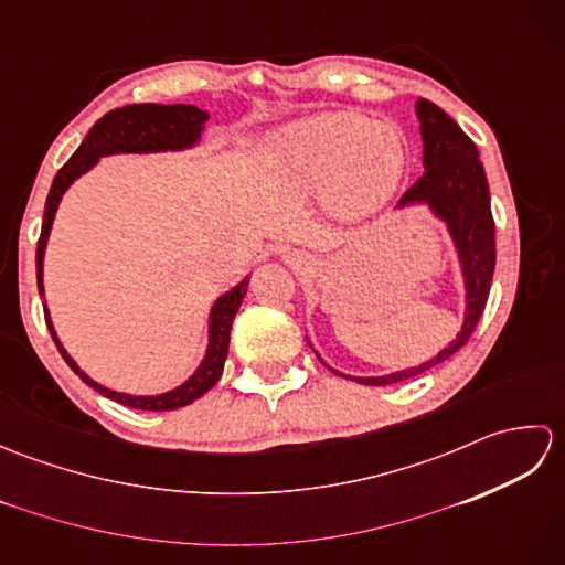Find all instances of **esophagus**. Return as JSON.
<instances>
[{
	"mask_svg": "<svg viewBox=\"0 0 565 565\" xmlns=\"http://www.w3.org/2000/svg\"><path fill=\"white\" fill-rule=\"evenodd\" d=\"M286 264L294 269H303L310 264V257L306 255V252H289V255H286Z\"/></svg>",
	"mask_w": 565,
	"mask_h": 565,
	"instance_id": "1",
	"label": "esophagus"
}]
</instances>
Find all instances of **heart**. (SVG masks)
<instances>
[{"label":"heart","mask_w":565,"mask_h":565,"mask_svg":"<svg viewBox=\"0 0 565 565\" xmlns=\"http://www.w3.org/2000/svg\"><path fill=\"white\" fill-rule=\"evenodd\" d=\"M264 164L276 184L320 191L332 221L359 223L398 191L407 146L398 126L354 111H326L284 124L264 142Z\"/></svg>","instance_id":"1"}]
</instances>
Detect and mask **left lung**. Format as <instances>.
Instances as JSON below:
<instances>
[{
  "mask_svg": "<svg viewBox=\"0 0 565 565\" xmlns=\"http://www.w3.org/2000/svg\"><path fill=\"white\" fill-rule=\"evenodd\" d=\"M415 114L419 121V138H423V167L425 174L405 191L395 211L413 206H427L437 221L447 225L451 245L459 259V271L463 279V322L456 338L439 350L435 356L417 366L391 371L383 376H350L332 369V374L352 379L364 386H391L447 362L471 338L490 294V281L495 271V223L490 213V191L488 179L473 140L468 138L459 124L444 114L437 104L417 99ZM308 340V338H306ZM310 344V340H308ZM313 347V344H310Z\"/></svg>",
  "mask_w": 565,
  "mask_h": 565,
  "instance_id": "8db88e82",
  "label": "left lung"
}]
</instances>
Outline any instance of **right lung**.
I'll list each match as a JSON object with an SVG mask.
<instances>
[{"label":"right lung","instance_id":"add662e5","mask_svg":"<svg viewBox=\"0 0 565 565\" xmlns=\"http://www.w3.org/2000/svg\"><path fill=\"white\" fill-rule=\"evenodd\" d=\"M211 114L199 109V106L191 104H128L121 109H114L106 116H102L97 124L92 126L87 138L82 140V146L75 150V154L65 162L63 170H60L53 179L51 194L45 199V213H43V227H41V239L39 249H35V279H39V291L45 296L43 289V259H45V247L47 237L53 231V221L60 201H63L65 191L77 182L82 174L97 167L102 158H109V154H150V152H182L191 150L201 142L203 130H206ZM249 274L243 281H237L231 291L221 294L215 298L209 313V330H206V354H203L201 364L194 369L184 383H179L177 388L154 393V395H134V393H121L114 388L102 386L99 381L84 374L79 364L67 354V350L60 342L51 310L43 301L45 310V322L47 330L53 334V342L57 352L63 354L67 366L75 371V374L99 391L106 398H111L128 407H138V411H177V407H184L201 398L203 393H209L215 383H218L225 359H227V344H231V328L233 318L243 306V298L247 294Z\"/></svg>","mask_w":565,"mask_h":565}]
</instances>
